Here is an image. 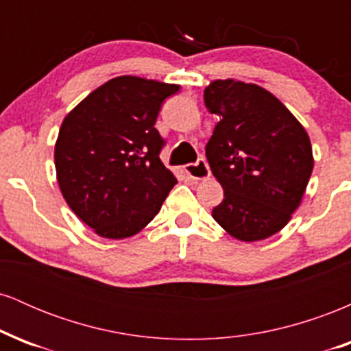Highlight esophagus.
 I'll return each instance as SVG.
<instances>
[{"instance_id":"34e87169","label":"esophagus","mask_w":351,"mask_h":351,"mask_svg":"<svg viewBox=\"0 0 351 351\" xmlns=\"http://www.w3.org/2000/svg\"><path fill=\"white\" fill-rule=\"evenodd\" d=\"M184 173L189 176L191 180H206L209 175H211V171H209V167L208 163L204 162V158L198 160L196 163H189L184 167Z\"/></svg>"}]
</instances>
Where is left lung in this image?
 I'll list each match as a JSON object with an SVG mask.
<instances>
[{
  "label": "left lung",
  "mask_w": 351,
  "mask_h": 351,
  "mask_svg": "<svg viewBox=\"0 0 351 351\" xmlns=\"http://www.w3.org/2000/svg\"><path fill=\"white\" fill-rule=\"evenodd\" d=\"M204 106L219 115L206 145L224 199L213 217L244 243L267 239L300 206L313 170L310 138L276 95L256 84L226 79L204 88Z\"/></svg>",
  "instance_id": "obj_1"
}]
</instances>
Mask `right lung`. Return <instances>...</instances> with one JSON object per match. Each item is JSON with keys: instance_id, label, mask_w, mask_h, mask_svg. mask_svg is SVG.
Returning a JSON list of instances; mask_svg holds the SVG:
<instances>
[{"instance_id": "right-lung-1", "label": "right lung", "mask_w": 351, "mask_h": 351, "mask_svg": "<svg viewBox=\"0 0 351 351\" xmlns=\"http://www.w3.org/2000/svg\"><path fill=\"white\" fill-rule=\"evenodd\" d=\"M180 86L120 75L95 88L60 125L54 148L64 199L107 239L136 234L176 184L160 160L155 128L163 100Z\"/></svg>"}]
</instances>
